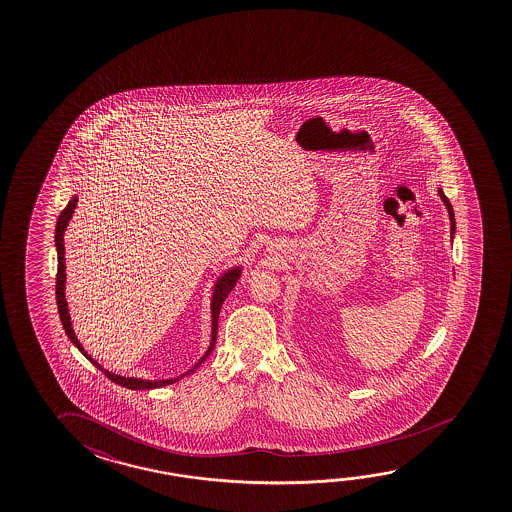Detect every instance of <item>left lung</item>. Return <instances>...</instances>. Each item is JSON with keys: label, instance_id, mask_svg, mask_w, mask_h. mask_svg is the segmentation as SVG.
<instances>
[{"label": "left lung", "instance_id": "1", "mask_svg": "<svg viewBox=\"0 0 512 512\" xmlns=\"http://www.w3.org/2000/svg\"><path fill=\"white\" fill-rule=\"evenodd\" d=\"M439 196H441V200H443L444 205H446V209H448V214H450V221H452V227H450V234H455V218H453V210L452 205H450V202H448V198L444 196L443 191L439 189Z\"/></svg>", "mask_w": 512, "mask_h": 512}]
</instances>
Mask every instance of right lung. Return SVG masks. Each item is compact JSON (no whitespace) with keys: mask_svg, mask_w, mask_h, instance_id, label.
Instances as JSON below:
<instances>
[{"mask_svg":"<svg viewBox=\"0 0 512 512\" xmlns=\"http://www.w3.org/2000/svg\"><path fill=\"white\" fill-rule=\"evenodd\" d=\"M76 203H78V196H73L69 200L68 207L60 212L59 219H57V228H55V246H57V257H59V266H57V307H59L60 321H62V327L66 330L71 343L75 344L76 348L85 355L89 361L93 362L96 368L100 369L101 373L105 377L110 378L112 382H116L118 386L126 387V389H157V387L169 386V384H175L180 378H184L185 375H191L196 369L202 366L203 362L207 361L214 346H216V337H218V318L219 310L221 305L227 300L228 294L234 289L237 280L241 277V268L228 269L227 273H223L218 278V282L214 284V293H212V302H210V312H212V339H210L209 350L203 353L202 359L194 364L193 368L189 371H185L184 375L176 378H168V380H143V378L134 377H121L116 373H110L109 369L101 368L98 362L94 361L93 357L89 353L85 352L84 346L78 341V337L75 336V330L71 327V318H69L68 302H66V264H64V232L68 228L69 219L73 218V212L76 209Z\"/></svg>","mask_w":512,"mask_h":512,"instance_id":"1","label":"right lung"}]
</instances>
